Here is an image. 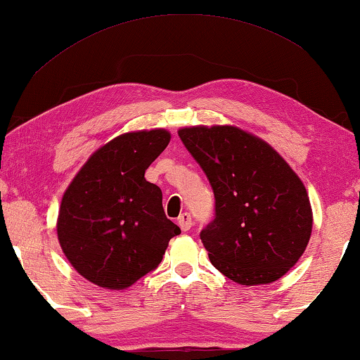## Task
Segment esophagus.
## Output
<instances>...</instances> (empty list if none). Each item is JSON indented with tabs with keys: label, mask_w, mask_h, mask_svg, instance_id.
Masks as SVG:
<instances>
[{
	"label": "esophagus",
	"mask_w": 360,
	"mask_h": 360,
	"mask_svg": "<svg viewBox=\"0 0 360 360\" xmlns=\"http://www.w3.org/2000/svg\"><path fill=\"white\" fill-rule=\"evenodd\" d=\"M176 223H179V226L181 228V231H188L190 228H191V225H193V223H191L190 213H181L180 217H179V220H176Z\"/></svg>",
	"instance_id": "1"
}]
</instances>
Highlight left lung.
I'll use <instances>...</instances> for the list:
<instances>
[{
	"label": "left lung",
	"instance_id": "8db88e82",
	"mask_svg": "<svg viewBox=\"0 0 360 360\" xmlns=\"http://www.w3.org/2000/svg\"><path fill=\"white\" fill-rule=\"evenodd\" d=\"M179 135L214 193V220L200 233L212 264L243 286L284 276L312 231L296 172L268 142L235 125H195Z\"/></svg>",
	"mask_w": 360,
	"mask_h": 360
}]
</instances>
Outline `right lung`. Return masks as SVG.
<instances>
[{"label":"right lung","instance_id":"1","mask_svg":"<svg viewBox=\"0 0 360 360\" xmlns=\"http://www.w3.org/2000/svg\"><path fill=\"white\" fill-rule=\"evenodd\" d=\"M170 132L137 130L92 153L60 200L58 240L72 268L99 288L120 291L155 269L180 228L165 217L162 190L146 170Z\"/></svg>","mask_w":360,"mask_h":360}]
</instances>
